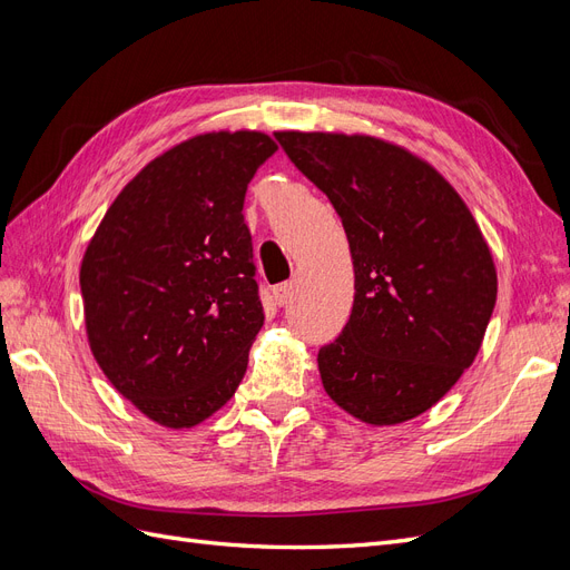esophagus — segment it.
Masks as SVG:
<instances>
[{"label": "esophagus", "mask_w": 570, "mask_h": 570, "mask_svg": "<svg viewBox=\"0 0 570 570\" xmlns=\"http://www.w3.org/2000/svg\"><path fill=\"white\" fill-rule=\"evenodd\" d=\"M292 295H295V285L292 283H281L273 287V297L278 306H287L292 302Z\"/></svg>", "instance_id": "esophagus-1"}]
</instances>
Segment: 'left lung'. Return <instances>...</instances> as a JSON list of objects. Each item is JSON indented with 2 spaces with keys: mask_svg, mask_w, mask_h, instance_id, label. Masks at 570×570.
<instances>
[{
  "mask_svg": "<svg viewBox=\"0 0 570 570\" xmlns=\"http://www.w3.org/2000/svg\"><path fill=\"white\" fill-rule=\"evenodd\" d=\"M275 137L333 202L352 252V316L318 352L327 396L368 425L421 416L488 331L497 268L480 226L452 183L402 145L358 132Z\"/></svg>",
  "mask_w": 570,
  "mask_h": 570,
  "instance_id": "1",
  "label": "left lung"
}]
</instances>
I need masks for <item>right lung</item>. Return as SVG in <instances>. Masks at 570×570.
Masks as SVG:
<instances>
[{"label":"right lung","instance_id":"obj_1","mask_svg":"<svg viewBox=\"0 0 570 570\" xmlns=\"http://www.w3.org/2000/svg\"><path fill=\"white\" fill-rule=\"evenodd\" d=\"M275 149L262 130L187 137L120 189L82 254L90 352L164 428L199 425L243 383L264 325L243 206Z\"/></svg>","mask_w":570,"mask_h":570}]
</instances>
